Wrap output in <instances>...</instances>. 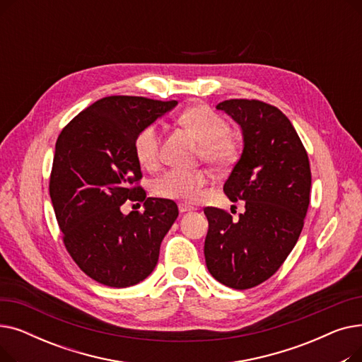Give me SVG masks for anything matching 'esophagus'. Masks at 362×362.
<instances>
[{
    "label": "esophagus",
    "mask_w": 362,
    "mask_h": 362,
    "mask_svg": "<svg viewBox=\"0 0 362 362\" xmlns=\"http://www.w3.org/2000/svg\"><path fill=\"white\" fill-rule=\"evenodd\" d=\"M179 211H180L182 214H185V213H191V211H194V208H192V206H189V205H186V204H179Z\"/></svg>",
    "instance_id": "esophagus-1"
}]
</instances>
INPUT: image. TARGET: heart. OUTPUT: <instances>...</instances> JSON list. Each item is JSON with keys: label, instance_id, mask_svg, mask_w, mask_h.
<instances>
[{"label": "heart", "instance_id": "heart-1", "mask_svg": "<svg viewBox=\"0 0 362 362\" xmlns=\"http://www.w3.org/2000/svg\"><path fill=\"white\" fill-rule=\"evenodd\" d=\"M182 126L191 130L201 144L202 158L216 167L230 164L238 156V141L229 133V123L218 112L206 105H194L183 111L179 117ZM160 129L156 124L145 126L139 130L133 151L138 163L148 170H154L160 164ZM208 175L202 170L187 171L173 168L165 171L152 185L157 197L182 202H194L199 191L206 185Z\"/></svg>", "mask_w": 362, "mask_h": 362}]
</instances>
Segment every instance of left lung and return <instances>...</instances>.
Returning a JSON list of instances; mask_svg holds the SVG:
<instances>
[{
	"label": "left lung",
	"instance_id": "obj_1",
	"mask_svg": "<svg viewBox=\"0 0 362 362\" xmlns=\"http://www.w3.org/2000/svg\"><path fill=\"white\" fill-rule=\"evenodd\" d=\"M240 127L243 149L223 191L245 201L233 220L205 208L206 269L224 286L243 291L272 277L302 232L311 191L307 151L284 114L257 100H227L217 105Z\"/></svg>",
	"mask_w": 362,
	"mask_h": 362
}]
</instances>
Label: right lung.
<instances>
[{"mask_svg":"<svg viewBox=\"0 0 362 362\" xmlns=\"http://www.w3.org/2000/svg\"><path fill=\"white\" fill-rule=\"evenodd\" d=\"M176 105L105 97L79 112L57 139L49 179L54 213L74 262L105 286L129 288L154 272L160 245L179 216L175 201L146 198L132 187L142 177L133 141ZM127 199L144 200V213L123 215Z\"/></svg>","mask_w":362,"mask_h":362,"instance_id":"add662e5","label":"right lung"}]
</instances>
